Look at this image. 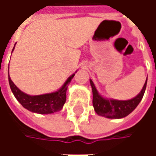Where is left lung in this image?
Masks as SVG:
<instances>
[{"instance_id":"1","label":"left lung","mask_w":156,"mask_h":156,"mask_svg":"<svg viewBox=\"0 0 156 156\" xmlns=\"http://www.w3.org/2000/svg\"><path fill=\"white\" fill-rule=\"evenodd\" d=\"M90 84L93 91V105L95 112L98 115L108 119H121L129 115L140 104L146 88L147 78L140 93L129 100H115L104 98L98 94L91 79Z\"/></svg>"}]
</instances>
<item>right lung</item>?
Returning <instances> with one entry per match:
<instances>
[{
	"instance_id": "right-lung-1",
	"label": "right lung",
	"mask_w": 156,
	"mask_h": 156,
	"mask_svg": "<svg viewBox=\"0 0 156 156\" xmlns=\"http://www.w3.org/2000/svg\"><path fill=\"white\" fill-rule=\"evenodd\" d=\"M14 48H13V50H14ZM74 75L75 73L71 75L67 79V81L65 82L64 84L62 85V87L57 92L51 93V94H46L34 95V96L27 94L21 91L12 81V79L9 76V72L8 79L9 84H10L13 94L24 108L33 113H37L41 115H48V114H52L54 112L59 111L62 108L63 105L66 102V93H67L68 86L70 83L72 78L74 77Z\"/></svg>"
}]
</instances>
